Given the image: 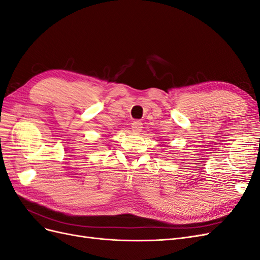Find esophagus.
<instances>
[{"label": "esophagus", "instance_id": "34e87169", "mask_svg": "<svg viewBox=\"0 0 260 260\" xmlns=\"http://www.w3.org/2000/svg\"><path fill=\"white\" fill-rule=\"evenodd\" d=\"M143 128V123L141 122L140 120H135L132 123H131V129L132 131L135 132H140L141 130H142Z\"/></svg>", "mask_w": 260, "mask_h": 260}]
</instances>
